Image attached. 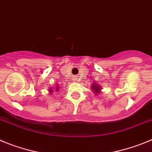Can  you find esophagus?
Listing matches in <instances>:
<instances>
[{"label": "esophagus", "mask_w": 152, "mask_h": 152, "mask_svg": "<svg viewBox=\"0 0 152 152\" xmlns=\"http://www.w3.org/2000/svg\"><path fill=\"white\" fill-rule=\"evenodd\" d=\"M73 80H74V81H76V77H74V78H73Z\"/></svg>", "instance_id": "obj_1"}]
</instances>
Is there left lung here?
Returning <instances> with one entry per match:
<instances>
[{"label": "left lung", "instance_id": "obj_1", "mask_svg": "<svg viewBox=\"0 0 152 152\" xmlns=\"http://www.w3.org/2000/svg\"><path fill=\"white\" fill-rule=\"evenodd\" d=\"M91 87H92V89L94 90V91H95V93L100 92V88L98 86H96V85L94 84Z\"/></svg>", "mask_w": 152, "mask_h": 152}]
</instances>
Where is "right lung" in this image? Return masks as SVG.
I'll return each instance as SVG.
<instances>
[{"label":"right lung","mask_w":152,"mask_h":152,"mask_svg":"<svg viewBox=\"0 0 152 152\" xmlns=\"http://www.w3.org/2000/svg\"><path fill=\"white\" fill-rule=\"evenodd\" d=\"M49 91H50V93H51V91H52V90H51V89H50V90H49ZM56 91H58V87H56Z\"/></svg>","instance_id":"1"}]
</instances>
